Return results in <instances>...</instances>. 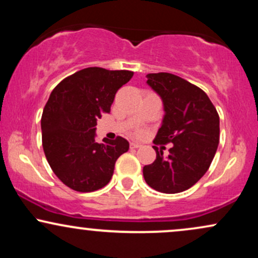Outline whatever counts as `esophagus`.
I'll use <instances>...</instances> for the list:
<instances>
[{"instance_id":"1","label":"esophagus","mask_w":258,"mask_h":258,"mask_svg":"<svg viewBox=\"0 0 258 258\" xmlns=\"http://www.w3.org/2000/svg\"><path fill=\"white\" fill-rule=\"evenodd\" d=\"M139 147H141V144L139 143H135V142H132L131 143V149H137Z\"/></svg>"}]
</instances>
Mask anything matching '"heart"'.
Instances as JSON below:
<instances>
[{"mask_svg": "<svg viewBox=\"0 0 258 258\" xmlns=\"http://www.w3.org/2000/svg\"><path fill=\"white\" fill-rule=\"evenodd\" d=\"M144 130H138L137 132H136V137H142V136H144Z\"/></svg>", "mask_w": 258, "mask_h": 258, "instance_id": "b5f03b06", "label": "heart"}]
</instances>
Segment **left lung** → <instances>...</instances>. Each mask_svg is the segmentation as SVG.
<instances>
[{"label": "left lung", "instance_id": "1", "mask_svg": "<svg viewBox=\"0 0 258 258\" xmlns=\"http://www.w3.org/2000/svg\"><path fill=\"white\" fill-rule=\"evenodd\" d=\"M147 84L161 97L165 115L154 143H172L165 158L143 167L147 184L166 194L184 191L209 170L220 143V116L207 94L168 73L148 74Z\"/></svg>", "mask_w": 258, "mask_h": 258}]
</instances>
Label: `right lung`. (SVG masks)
Segmentation results:
<instances>
[{"mask_svg":"<svg viewBox=\"0 0 258 258\" xmlns=\"http://www.w3.org/2000/svg\"><path fill=\"white\" fill-rule=\"evenodd\" d=\"M132 76L128 70L86 68L59 82L47 100L41 117L44 155L55 176L74 190L105 186L117 158L128 150L122 137L97 143L96 126Z\"/></svg>","mask_w":258,"mask_h":258,"instance_id":"1","label":"right lung"}]
</instances>
